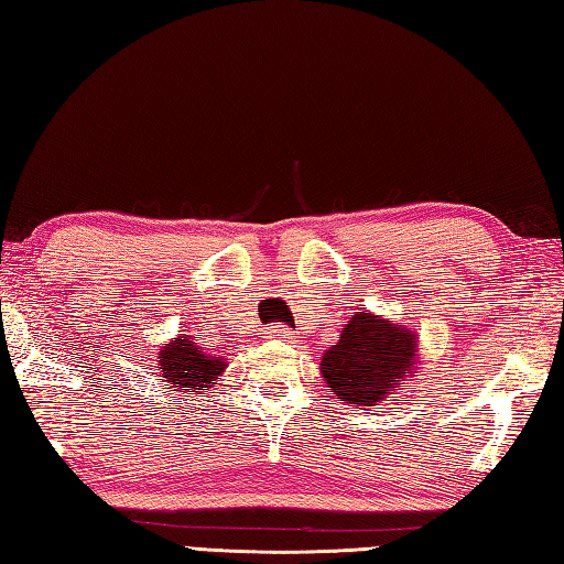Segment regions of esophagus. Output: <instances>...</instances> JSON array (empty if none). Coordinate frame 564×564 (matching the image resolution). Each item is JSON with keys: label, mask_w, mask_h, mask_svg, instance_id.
Returning a JSON list of instances; mask_svg holds the SVG:
<instances>
[{"label": "esophagus", "mask_w": 564, "mask_h": 564, "mask_svg": "<svg viewBox=\"0 0 564 564\" xmlns=\"http://www.w3.org/2000/svg\"><path fill=\"white\" fill-rule=\"evenodd\" d=\"M268 337H274V340H294V330L284 328V325H272V328L268 330Z\"/></svg>", "instance_id": "34e87169"}]
</instances>
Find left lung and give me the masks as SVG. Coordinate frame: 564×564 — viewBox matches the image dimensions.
I'll return each mask as SVG.
<instances>
[{"mask_svg": "<svg viewBox=\"0 0 564 564\" xmlns=\"http://www.w3.org/2000/svg\"><path fill=\"white\" fill-rule=\"evenodd\" d=\"M415 333L357 311L321 361L333 393L352 405H373L415 377Z\"/></svg>", "mask_w": 564, "mask_h": 564, "instance_id": "left-lung-1", "label": "left lung"}]
</instances>
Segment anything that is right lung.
I'll return each mask as SVG.
<instances>
[{"label":"right lung","instance_id":"obj_1","mask_svg":"<svg viewBox=\"0 0 564 564\" xmlns=\"http://www.w3.org/2000/svg\"><path fill=\"white\" fill-rule=\"evenodd\" d=\"M156 361L159 369L164 371L161 377L191 393L207 391L209 383L227 367L221 357L205 355V349L193 343V335L173 337V343L161 349Z\"/></svg>","mask_w":564,"mask_h":564}]
</instances>
